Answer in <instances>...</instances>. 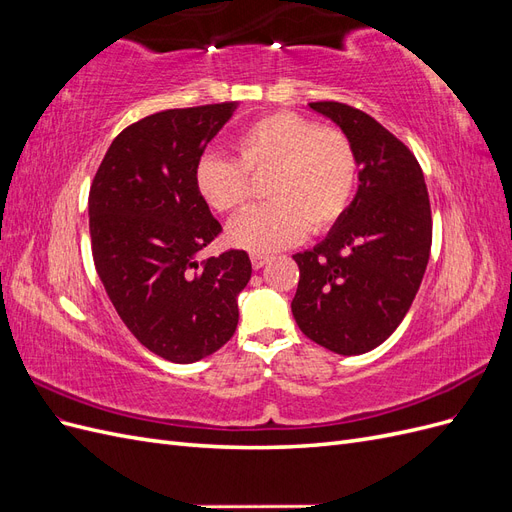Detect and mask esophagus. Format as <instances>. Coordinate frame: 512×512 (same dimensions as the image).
Masks as SVG:
<instances>
[{"label": "esophagus", "mask_w": 512, "mask_h": 512, "mask_svg": "<svg viewBox=\"0 0 512 512\" xmlns=\"http://www.w3.org/2000/svg\"><path fill=\"white\" fill-rule=\"evenodd\" d=\"M250 258H252V267H254V269L265 267L267 262H269V256H265V254H252Z\"/></svg>", "instance_id": "34e87169"}]
</instances>
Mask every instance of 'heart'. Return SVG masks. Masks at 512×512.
Returning a JSON list of instances; mask_svg holds the SVG:
<instances>
[{
	"instance_id": "obj_1",
	"label": "heart",
	"mask_w": 512,
	"mask_h": 512,
	"mask_svg": "<svg viewBox=\"0 0 512 512\" xmlns=\"http://www.w3.org/2000/svg\"><path fill=\"white\" fill-rule=\"evenodd\" d=\"M237 160L198 158L194 183L200 198L220 213L241 211L252 198V177H265L269 203L228 224V241L252 252L297 243L344 218L359 181V156L346 132L312 117L280 111L260 117L232 141Z\"/></svg>"
}]
</instances>
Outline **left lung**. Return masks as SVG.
I'll return each mask as SVG.
<instances>
[{
  "label": "left lung",
  "mask_w": 512,
  "mask_h": 512,
  "mask_svg": "<svg viewBox=\"0 0 512 512\" xmlns=\"http://www.w3.org/2000/svg\"><path fill=\"white\" fill-rule=\"evenodd\" d=\"M359 156V190L314 250L294 254L292 316L303 335L337 354L378 348L421 288L431 250V205L412 151L359 108L312 102Z\"/></svg>",
  "instance_id": "obj_1"
}]
</instances>
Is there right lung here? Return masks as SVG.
I'll list each match as a JSON object with an SVG mask.
<instances>
[{
    "mask_svg": "<svg viewBox=\"0 0 512 512\" xmlns=\"http://www.w3.org/2000/svg\"><path fill=\"white\" fill-rule=\"evenodd\" d=\"M235 102L168 108L123 130L89 190L94 265L130 333L170 363H194L235 335L237 297L252 277L243 250L196 254L222 226L194 166Z\"/></svg>",
    "mask_w": 512,
    "mask_h": 512,
    "instance_id": "add662e5",
    "label": "right lung"
}]
</instances>
